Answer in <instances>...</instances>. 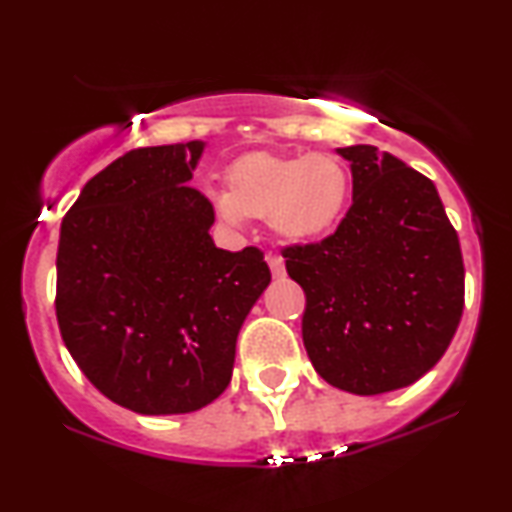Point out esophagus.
I'll list each match as a JSON object with an SVG mask.
<instances>
[{
    "label": "esophagus",
    "instance_id": "obj_1",
    "mask_svg": "<svg viewBox=\"0 0 512 512\" xmlns=\"http://www.w3.org/2000/svg\"><path fill=\"white\" fill-rule=\"evenodd\" d=\"M265 261H268V265H270V272H272V277H284V261H282V256H277V254H268V258H265Z\"/></svg>",
    "mask_w": 512,
    "mask_h": 512
}]
</instances>
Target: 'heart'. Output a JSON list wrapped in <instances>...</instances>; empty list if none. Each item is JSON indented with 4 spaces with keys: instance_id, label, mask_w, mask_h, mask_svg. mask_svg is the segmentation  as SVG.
<instances>
[{
    "instance_id": "heart-1",
    "label": "heart",
    "mask_w": 512,
    "mask_h": 512,
    "mask_svg": "<svg viewBox=\"0 0 512 512\" xmlns=\"http://www.w3.org/2000/svg\"><path fill=\"white\" fill-rule=\"evenodd\" d=\"M226 193L216 212L230 226L268 219L272 235L293 247H310L335 233L349 207V174L328 153L277 156L244 153L228 165Z\"/></svg>"
}]
</instances>
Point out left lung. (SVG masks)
<instances>
[{
  "mask_svg": "<svg viewBox=\"0 0 512 512\" xmlns=\"http://www.w3.org/2000/svg\"><path fill=\"white\" fill-rule=\"evenodd\" d=\"M352 170V207L338 230L284 249L303 286L312 366L349 394L403 389L436 366L464 310L457 230L431 179L387 151L338 149Z\"/></svg>",
  "mask_w": 512,
  "mask_h": 512,
  "instance_id": "obj_1",
  "label": "left lung"
}]
</instances>
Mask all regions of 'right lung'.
I'll list each match as a JSON object with an SVG mask.
<instances>
[{
	"instance_id": "1",
	"label": "right lung",
	"mask_w": 512,
	"mask_h": 512,
	"mask_svg": "<svg viewBox=\"0 0 512 512\" xmlns=\"http://www.w3.org/2000/svg\"><path fill=\"white\" fill-rule=\"evenodd\" d=\"M205 142L130 151L83 186L60 226L55 312L65 347L109 401L186 415L223 394L237 333L270 284L254 247L219 249L188 184Z\"/></svg>"
}]
</instances>
